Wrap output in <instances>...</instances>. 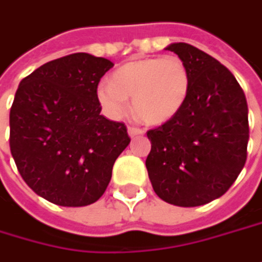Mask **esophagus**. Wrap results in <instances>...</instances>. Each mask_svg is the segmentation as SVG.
<instances>
[{
    "label": "esophagus",
    "mask_w": 262,
    "mask_h": 262,
    "mask_svg": "<svg viewBox=\"0 0 262 262\" xmlns=\"http://www.w3.org/2000/svg\"><path fill=\"white\" fill-rule=\"evenodd\" d=\"M127 133H129L130 138H135V136L144 135V130H142V129H136V127H127Z\"/></svg>",
    "instance_id": "34e87169"
}]
</instances>
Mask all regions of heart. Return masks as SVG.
Masks as SVG:
<instances>
[{
	"label": "heart",
	"mask_w": 262,
	"mask_h": 262,
	"mask_svg": "<svg viewBox=\"0 0 262 262\" xmlns=\"http://www.w3.org/2000/svg\"><path fill=\"white\" fill-rule=\"evenodd\" d=\"M191 90V74L178 56L141 57L120 67L110 83L96 89L102 111L118 120L129 110L149 124H163L182 111Z\"/></svg>",
	"instance_id": "1"
}]
</instances>
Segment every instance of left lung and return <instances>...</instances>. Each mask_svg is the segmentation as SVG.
Masks as SVG:
<instances>
[{"label": "left lung", "instance_id": "1", "mask_svg": "<svg viewBox=\"0 0 262 262\" xmlns=\"http://www.w3.org/2000/svg\"><path fill=\"white\" fill-rule=\"evenodd\" d=\"M166 50L187 65L191 90L175 118L146 132V170L162 200L202 206L225 194L246 163L248 103L234 75L212 56L187 42Z\"/></svg>", "mask_w": 262, "mask_h": 262}]
</instances>
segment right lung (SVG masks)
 Masks as SVG:
<instances>
[{"mask_svg": "<svg viewBox=\"0 0 262 262\" xmlns=\"http://www.w3.org/2000/svg\"><path fill=\"white\" fill-rule=\"evenodd\" d=\"M114 63L74 53L24 78L10 110V149L39 197L80 208L105 192L117 157L130 138L123 123L100 116L96 89Z\"/></svg>", "mask_w": 262, "mask_h": 262, "instance_id": "obj_1", "label": "right lung"}]
</instances>
